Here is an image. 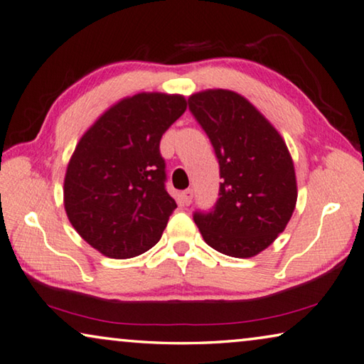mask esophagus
I'll list each match as a JSON object with an SVG mask.
<instances>
[{"instance_id": "34e87169", "label": "esophagus", "mask_w": 364, "mask_h": 364, "mask_svg": "<svg viewBox=\"0 0 364 364\" xmlns=\"http://www.w3.org/2000/svg\"><path fill=\"white\" fill-rule=\"evenodd\" d=\"M192 197H193V192L190 188L181 192V198H182V203L183 205H190V201H192Z\"/></svg>"}]
</instances>
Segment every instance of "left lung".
<instances>
[{"label": "left lung", "instance_id": "1", "mask_svg": "<svg viewBox=\"0 0 364 364\" xmlns=\"http://www.w3.org/2000/svg\"><path fill=\"white\" fill-rule=\"evenodd\" d=\"M188 110L213 144L220 193L193 221L218 252L247 259L267 249L291 218L298 188L293 159L279 133L247 99L226 89L188 97Z\"/></svg>", "mask_w": 364, "mask_h": 364}]
</instances>
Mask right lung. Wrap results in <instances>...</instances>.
I'll list each match as a JSON object with an SVG mask.
<instances>
[{
  "label": "right lung",
  "mask_w": 364,
  "mask_h": 364,
  "mask_svg": "<svg viewBox=\"0 0 364 364\" xmlns=\"http://www.w3.org/2000/svg\"><path fill=\"white\" fill-rule=\"evenodd\" d=\"M187 109L178 94L141 92L110 107L82 135L65 176V210L77 234L110 259L146 252L177 208L159 143Z\"/></svg>",
  "instance_id": "obj_1"
}]
</instances>
